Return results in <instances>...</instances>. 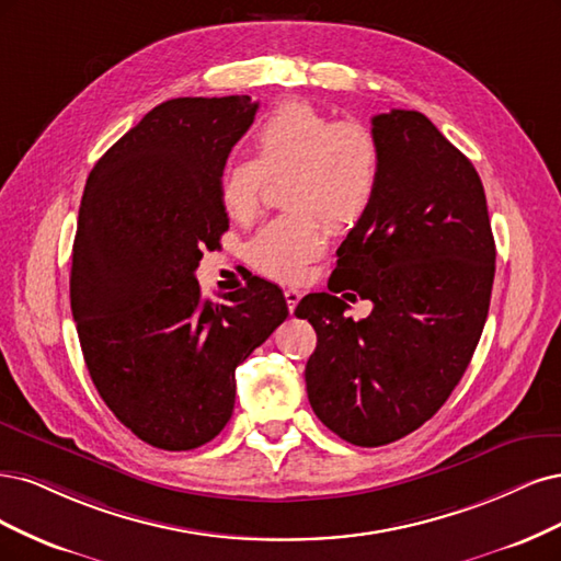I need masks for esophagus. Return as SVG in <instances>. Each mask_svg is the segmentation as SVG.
Listing matches in <instances>:
<instances>
[{"label":"esophagus","mask_w":561,"mask_h":561,"mask_svg":"<svg viewBox=\"0 0 561 561\" xmlns=\"http://www.w3.org/2000/svg\"><path fill=\"white\" fill-rule=\"evenodd\" d=\"M284 298H286V305H288V310H296V305L300 302V298H302V294L298 291V288H284Z\"/></svg>","instance_id":"1"}]
</instances>
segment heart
Masks as SVG:
<instances>
[{"label":"heart","instance_id":"heart-1","mask_svg":"<svg viewBox=\"0 0 561 561\" xmlns=\"http://www.w3.org/2000/svg\"><path fill=\"white\" fill-rule=\"evenodd\" d=\"M254 160H232L219 195L232 221L247 224L261 211L265 176L284 179V205L291 211L270 221L247 247L261 275L298 282L323 249L327 224L352 228L370 209L379 179V144L356 121H333L310 102H284L251 137Z\"/></svg>","mask_w":561,"mask_h":561}]
</instances>
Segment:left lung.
I'll return each instance as SVG.
<instances>
[{"label": "left lung", "instance_id": "8db88e82", "mask_svg": "<svg viewBox=\"0 0 561 561\" xmlns=\"http://www.w3.org/2000/svg\"><path fill=\"white\" fill-rule=\"evenodd\" d=\"M373 135L377 191L337 249L329 288L352 287L374 312L354 322L332 294L296 307L317 331L307 399L360 447L408 436L449 399L482 335L496 261L473 162L420 112L377 114Z\"/></svg>", "mask_w": 561, "mask_h": 561}]
</instances>
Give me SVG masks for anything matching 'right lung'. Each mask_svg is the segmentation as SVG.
I'll return each mask as SVG.
<instances>
[{
    "mask_svg": "<svg viewBox=\"0 0 561 561\" xmlns=\"http://www.w3.org/2000/svg\"><path fill=\"white\" fill-rule=\"evenodd\" d=\"M249 95L158 104L88 174L69 298L93 385L137 438L182 451L234 408V368L286 319L282 288L254 277L226 302L195 270L228 230L219 184L254 123Z\"/></svg>",
    "mask_w": 561,
    "mask_h": 561,
    "instance_id": "right-lung-1",
    "label": "right lung"
}]
</instances>
